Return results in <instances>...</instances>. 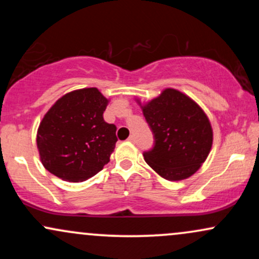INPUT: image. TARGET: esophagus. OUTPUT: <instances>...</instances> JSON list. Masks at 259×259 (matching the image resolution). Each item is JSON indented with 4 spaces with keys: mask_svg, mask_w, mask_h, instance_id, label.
Listing matches in <instances>:
<instances>
[{
    "mask_svg": "<svg viewBox=\"0 0 259 259\" xmlns=\"http://www.w3.org/2000/svg\"><path fill=\"white\" fill-rule=\"evenodd\" d=\"M127 141H129V142H135V136L130 135L129 138H127Z\"/></svg>",
    "mask_w": 259,
    "mask_h": 259,
    "instance_id": "34e87169",
    "label": "esophagus"
}]
</instances>
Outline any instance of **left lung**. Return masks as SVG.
I'll list each match as a JSON object with an SVG mask.
<instances>
[{"instance_id": "obj_1", "label": "left lung", "mask_w": 259, "mask_h": 259, "mask_svg": "<svg viewBox=\"0 0 259 259\" xmlns=\"http://www.w3.org/2000/svg\"><path fill=\"white\" fill-rule=\"evenodd\" d=\"M153 134V147L145 151L146 163L170 181L195 174L207 158L213 132L201 107L183 92L165 89L142 107Z\"/></svg>"}]
</instances>
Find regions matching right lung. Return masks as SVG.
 Returning <instances> with one entry per match:
<instances>
[{"instance_id": "obj_1", "label": "right lung", "mask_w": 259, "mask_h": 259, "mask_svg": "<svg viewBox=\"0 0 259 259\" xmlns=\"http://www.w3.org/2000/svg\"><path fill=\"white\" fill-rule=\"evenodd\" d=\"M108 100L96 88L61 97L45 114L37 130L44 167L62 180L79 183L109 162L118 141L117 126L103 119Z\"/></svg>"}]
</instances>
